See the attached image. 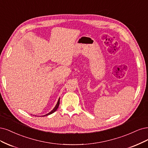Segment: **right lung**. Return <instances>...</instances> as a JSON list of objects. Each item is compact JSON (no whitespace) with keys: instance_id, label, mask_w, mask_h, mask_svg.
Returning a JSON list of instances; mask_svg holds the SVG:
<instances>
[{"instance_id":"obj_1","label":"right lung","mask_w":148,"mask_h":148,"mask_svg":"<svg viewBox=\"0 0 148 148\" xmlns=\"http://www.w3.org/2000/svg\"><path fill=\"white\" fill-rule=\"evenodd\" d=\"M59 104H60V98H59V99H58V102H57V103H56V106H55V107L53 108V110H52L51 111H50L49 113H48V114H45V115H44V116H49V115H50V114H51L52 113H53L54 112H55L56 111V109H58V106H59Z\"/></svg>"}]
</instances>
